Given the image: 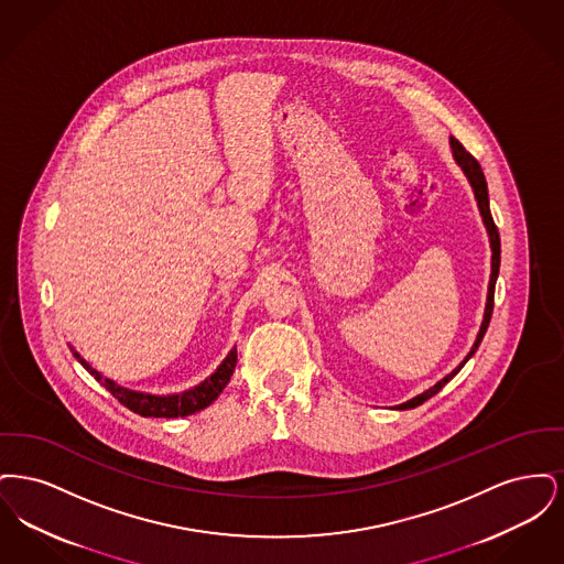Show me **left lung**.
Here are the masks:
<instances>
[{"instance_id":"left-lung-1","label":"left lung","mask_w":564,"mask_h":564,"mask_svg":"<svg viewBox=\"0 0 564 564\" xmlns=\"http://www.w3.org/2000/svg\"><path fill=\"white\" fill-rule=\"evenodd\" d=\"M451 150H453V159H455L456 164H458V169L463 171V175L467 177V182H469V186L474 189V196H476V200H478V209H480V215H482L484 226H486V232H488V242H490V251H492V256H490V279H488V292H486V306H484V317L482 325H480V332H478V336H476V343H474V347L471 350L465 355V359L456 366L455 370L451 372V375L444 376L442 380H437L433 387H430L427 391H423V393H419V395H414L412 400H408V402L400 403L398 405V410H410V408H416V405H421L423 402H427L430 398H433L446 382H451L453 378H455L458 372H460V368L474 357V352L478 350L480 347V343H482L484 334H486V327H488V323H490V315H492V304H495V283H497V276H499V264H501V239H499V230H497V226H495V221H492V215H490V205H488V186H486V180H484L482 166L478 164V161L456 141L455 137H451Z\"/></svg>"}]
</instances>
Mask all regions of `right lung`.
Instances as JSON below:
<instances>
[{
    "label": "right lung",
    "mask_w": 564,
    "mask_h": 564,
    "mask_svg": "<svg viewBox=\"0 0 564 564\" xmlns=\"http://www.w3.org/2000/svg\"><path fill=\"white\" fill-rule=\"evenodd\" d=\"M74 357L80 361L82 366L88 370V375L95 376L109 393L127 405L129 410H133L134 414L141 416H154V419H177V416H188L198 410H205L207 405L219 398V393L224 391V387L230 382V376L235 372L237 366V347H232L230 352L226 355V359L217 366L214 375L207 376L203 382H198L196 387H192L188 391L182 393H171V395H152V393H143V391H133L127 389L122 384H118L116 380L106 378L101 372H97L78 350L69 347Z\"/></svg>",
    "instance_id": "add662e5"
}]
</instances>
